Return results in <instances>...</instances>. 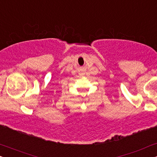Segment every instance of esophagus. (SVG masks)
<instances>
[{
  "label": "esophagus",
  "mask_w": 157,
  "mask_h": 157,
  "mask_svg": "<svg viewBox=\"0 0 157 157\" xmlns=\"http://www.w3.org/2000/svg\"><path fill=\"white\" fill-rule=\"evenodd\" d=\"M80 75H82L83 74H82V73H81V74H80Z\"/></svg>",
  "instance_id": "34e87169"
}]
</instances>
